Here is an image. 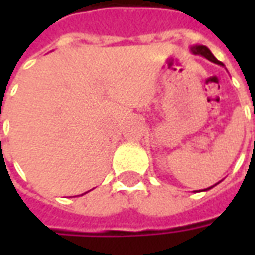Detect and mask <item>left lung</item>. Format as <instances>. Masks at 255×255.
<instances>
[{"label":"left lung","instance_id":"1","mask_svg":"<svg viewBox=\"0 0 255 255\" xmlns=\"http://www.w3.org/2000/svg\"><path fill=\"white\" fill-rule=\"evenodd\" d=\"M191 52L194 53V54H199V56H202V57H205L206 60H209V61H212V63L224 67V64L214 57L213 54H212V52H210L206 46H203V45H195V46H191ZM254 119H255V115H254ZM212 187H213V186H212ZM212 187H209V188H212ZM209 188H206V190H209ZM206 190H203V191H206Z\"/></svg>","mask_w":255,"mask_h":255}]
</instances>
